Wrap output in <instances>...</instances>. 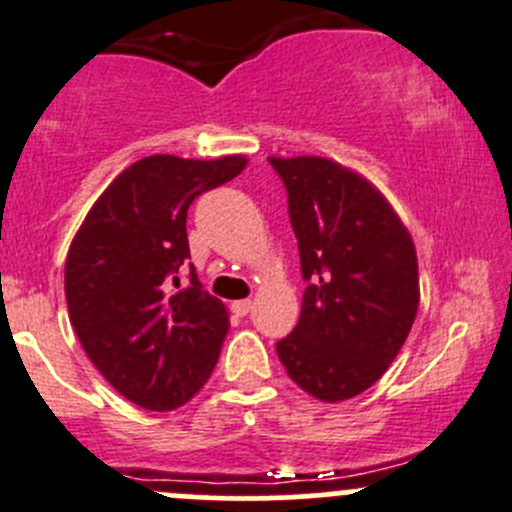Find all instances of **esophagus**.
Masks as SVG:
<instances>
[{
  "label": "esophagus",
  "mask_w": 512,
  "mask_h": 512,
  "mask_svg": "<svg viewBox=\"0 0 512 512\" xmlns=\"http://www.w3.org/2000/svg\"><path fill=\"white\" fill-rule=\"evenodd\" d=\"M250 307H252L250 300H237V302H232V312H235L237 317H245L247 312H250Z\"/></svg>",
  "instance_id": "34e87169"
}]
</instances>
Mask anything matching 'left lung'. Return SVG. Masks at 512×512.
Returning <instances> with one entry per match:
<instances>
[{
  "mask_svg": "<svg viewBox=\"0 0 512 512\" xmlns=\"http://www.w3.org/2000/svg\"><path fill=\"white\" fill-rule=\"evenodd\" d=\"M300 250L302 312L277 342L287 375L322 403L365 393L418 315V255L390 202L325 157H270Z\"/></svg>",
  "mask_w": 512,
  "mask_h": 512,
  "instance_id": "1",
  "label": "left lung"
}]
</instances>
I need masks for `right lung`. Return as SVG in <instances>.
Wrapping results in <instances>:
<instances>
[{"instance_id": "add662e5", "label": "right lung", "mask_w": 512, "mask_h": 512, "mask_svg": "<svg viewBox=\"0 0 512 512\" xmlns=\"http://www.w3.org/2000/svg\"><path fill=\"white\" fill-rule=\"evenodd\" d=\"M245 165L242 155L145 157L99 195L69 245V322L104 380L140 408H180L215 370L230 317L195 267L187 285L177 275L190 257V205Z\"/></svg>"}]
</instances>
